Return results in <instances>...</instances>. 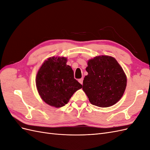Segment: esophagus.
Masks as SVG:
<instances>
[{"mask_svg": "<svg viewBox=\"0 0 150 150\" xmlns=\"http://www.w3.org/2000/svg\"><path fill=\"white\" fill-rule=\"evenodd\" d=\"M78 81H79V82L81 84H83V78H81V79H79L78 80Z\"/></svg>", "mask_w": 150, "mask_h": 150, "instance_id": "obj_1", "label": "esophagus"}]
</instances>
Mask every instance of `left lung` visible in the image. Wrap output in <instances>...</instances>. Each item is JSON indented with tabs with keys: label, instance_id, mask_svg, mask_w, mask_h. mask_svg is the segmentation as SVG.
I'll return each instance as SVG.
<instances>
[{
	"label": "left lung",
	"instance_id": "obj_1",
	"mask_svg": "<svg viewBox=\"0 0 150 150\" xmlns=\"http://www.w3.org/2000/svg\"><path fill=\"white\" fill-rule=\"evenodd\" d=\"M83 89L93 105L107 108L118 102L123 95L127 78L115 58L98 56L88 61Z\"/></svg>",
	"mask_w": 150,
	"mask_h": 150
}]
</instances>
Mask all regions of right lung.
Wrapping results in <instances>:
<instances>
[{
    "mask_svg": "<svg viewBox=\"0 0 150 150\" xmlns=\"http://www.w3.org/2000/svg\"><path fill=\"white\" fill-rule=\"evenodd\" d=\"M67 61L65 57H49L38 71L36 88L40 97L49 106H64L76 91L82 88Z\"/></svg>",
    "mask_w": 150,
    "mask_h": 150,
    "instance_id": "obj_1",
    "label": "right lung"
}]
</instances>
